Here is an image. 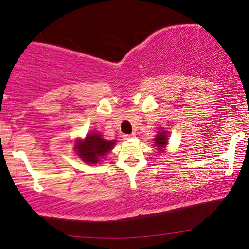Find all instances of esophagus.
<instances>
[{
	"mask_svg": "<svg viewBox=\"0 0 249 249\" xmlns=\"http://www.w3.org/2000/svg\"><path fill=\"white\" fill-rule=\"evenodd\" d=\"M134 136H135L134 134H128V135H123V136H122V137H123V140L127 141V140H130V138L134 137Z\"/></svg>",
	"mask_w": 249,
	"mask_h": 249,
	"instance_id": "34e87169",
	"label": "esophagus"
}]
</instances>
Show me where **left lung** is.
<instances>
[{
    "instance_id": "8db88e82",
    "label": "left lung",
    "mask_w": 249,
    "mask_h": 249,
    "mask_svg": "<svg viewBox=\"0 0 249 249\" xmlns=\"http://www.w3.org/2000/svg\"><path fill=\"white\" fill-rule=\"evenodd\" d=\"M168 144V132L167 130H162L161 128H159L158 134L156 135V137L154 138V146L157 148V153L162 154L165 151L166 145Z\"/></svg>"
}]
</instances>
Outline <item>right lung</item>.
I'll return each mask as SVG.
<instances>
[{
	"label": "right lung",
	"instance_id": "1",
	"mask_svg": "<svg viewBox=\"0 0 249 249\" xmlns=\"http://www.w3.org/2000/svg\"><path fill=\"white\" fill-rule=\"evenodd\" d=\"M116 141H107L98 132L89 133L84 140L75 141L74 151L84 162L95 165L102 161V158L114 147Z\"/></svg>",
	"mask_w": 249,
	"mask_h": 249
}]
</instances>
